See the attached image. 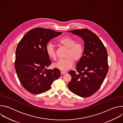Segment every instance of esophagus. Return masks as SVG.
I'll use <instances>...</instances> for the list:
<instances>
[{
	"mask_svg": "<svg viewBox=\"0 0 123 123\" xmlns=\"http://www.w3.org/2000/svg\"><path fill=\"white\" fill-rule=\"evenodd\" d=\"M67 73V72H65V71H61V75H64L65 74H66Z\"/></svg>",
	"mask_w": 123,
	"mask_h": 123,
	"instance_id": "esophagus-1",
	"label": "esophagus"
}]
</instances>
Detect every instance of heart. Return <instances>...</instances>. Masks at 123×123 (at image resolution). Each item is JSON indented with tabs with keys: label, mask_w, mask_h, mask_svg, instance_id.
Masks as SVG:
<instances>
[{
	"label": "heart",
	"mask_w": 123,
	"mask_h": 123,
	"mask_svg": "<svg viewBox=\"0 0 123 123\" xmlns=\"http://www.w3.org/2000/svg\"><path fill=\"white\" fill-rule=\"evenodd\" d=\"M57 42L61 46L67 49L65 59H60L54 64V66L61 71H66L71 68L75 62H79L83 57L84 52V47L80 42H76V40L68 36H64L57 40ZM46 51L48 56L52 59L56 58V51L54 46L51 43L47 44Z\"/></svg>",
	"instance_id": "1"
}]
</instances>
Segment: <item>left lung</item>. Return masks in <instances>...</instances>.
Returning <instances> with one entry per match:
<instances>
[{
    "label": "left lung",
    "mask_w": 123,
    "mask_h": 123,
    "mask_svg": "<svg viewBox=\"0 0 123 123\" xmlns=\"http://www.w3.org/2000/svg\"><path fill=\"white\" fill-rule=\"evenodd\" d=\"M68 31L82 37L85 43L84 55L76 65V72H68L72 79L68 86L72 92L80 97H90L100 89L108 74L107 50L97 35L89 29Z\"/></svg>",
    "instance_id": "8db88e82"
}]
</instances>
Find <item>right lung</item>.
Returning <instances> with one entry per match:
<instances>
[{
    "instance_id": "1",
    "label": "right lung",
    "mask_w": 123,
    "mask_h": 123,
    "mask_svg": "<svg viewBox=\"0 0 123 123\" xmlns=\"http://www.w3.org/2000/svg\"><path fill=\"white\" fill-rule=\"evenodd\" d=\"M62 33L40 27L34 28L17 45L15 69L22 86L30 93L39 94L49 90L52 83L60 76L59 69L46 68L51 64L46 47L50 39Z\"/></svg>"
}]
</instances>
